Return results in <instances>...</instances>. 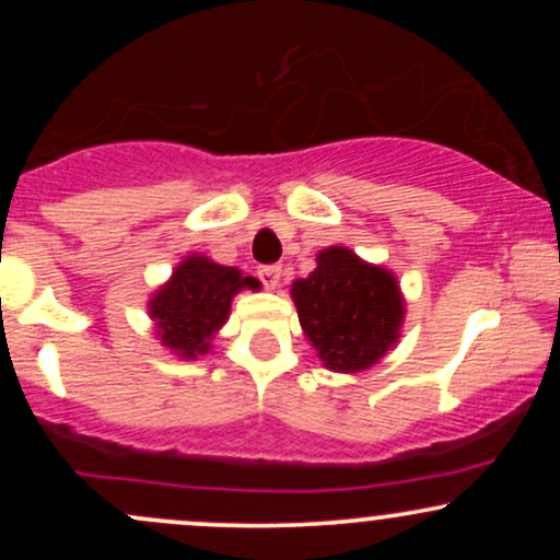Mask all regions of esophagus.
Returning a JSON list of instances; mask_svg holds the SVG:
<instances>
[{"label":"esophagus","mask_w":560,"mask_h":560,"mask_svg":"<svg viewBox=\"0 0 560 560\" xmlns=\"http://www.w3.org/2000/svg\"><path fill=\"white\" fill-rule=\"evenodd\" d=\"M258 276L268 289H279V284H281V268L279 266H262V268H258Z\"/></svg>","instance_id":"34e87169"}]
</instances>
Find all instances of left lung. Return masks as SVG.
<instances>
[{
	"label": "left lung",
	"mask_w": 560,
	"mask_h": 560,
	"mask_svg": "<svg viewBox=\"0 0 560 560\" xmlns=\"http://www.w3.org/2000/svg\"><path fill=\"white\" fill-rule=\"evenodd\" d=\"M294 307L302 334L324 369L361 374L400 342L405 298L389 268L334 244L316 255V271L294 279Z\"/></svg>",
	"instance_id": "left-lung-1"
}]
</instances>
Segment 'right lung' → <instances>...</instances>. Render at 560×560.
Instances as JSON below:
<instances>
[{
	"instance_id": "right-lung-1",
	"label": "right lung",
	"mask_w": 560,
	"mask_h": 560,
	"mask_svg": "<svg viewBox=\"0 0 560 560\" xmlns=\"http://www.w3.org/2000/svg\"><path fill=\"white\" fill-rule=\"evenodd\" d=\"M244 289L258 292L260 281L242 268L189 253L147 300V313L155 320V339L182 361L208 355L213 337L229 320L231 300Z\"/></svg>"
}]
</instances>
